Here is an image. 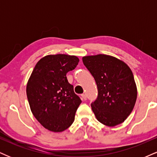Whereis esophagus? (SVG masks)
<instances>
[{
  "label": "esophagus",
  "mask_w": 157,
  "mask_h": 157,
  "mask_svg": "<svg viewBox=\"0 0 157 157\" xmlns=\"http://www.w3.org/2000/svg\"><path fill=\"white\" fill-rule=\"evenodd\" d=\"M81 97H82V100H87V97H86V95L85 94H81Z\"/></svg>",
  "instance_id": "34e87169"
}]
</instances>
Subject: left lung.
Wrapping results in <instances>:
<instances>
[{"instance_id":"1","label":"left lung","mask_w":157,"mask_h":157,"mask_svg":"<svg viewBox=\"0 0 157 157\" xmlns=\"http://www.w3.org/2000/svg\"><path fill=\"white\" fill-rule=\"evenodd\" d=\"M82 62L97 86V98L91 104L97 120L110 127L123 122L137 97L131 68L123 61L105 55L86 56Z\"/></svg>"}]
</instances>
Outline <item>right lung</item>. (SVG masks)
<instances>
[{
  "label": "right lung",
  "instance_id": "obj_1",
  "mask_svg": "<svg viewBox=\"0 0 157 157\" xmlns=\"http://www.w3.org/2000/svg\"><path fill=\"white\" fill-rule=\"evenodd\" d=\"M78 63L76 56H45L37 63L27 82L26 95L32 113L45 128L53 132L71 126L82 102L66 77Z\"/></svg>",
  "mask_w": 157,
  "mask_h": 157
}]
</instances>
